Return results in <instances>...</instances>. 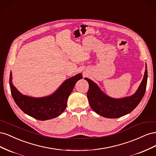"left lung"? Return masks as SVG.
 Instances as JSON below:
<instances>
[{
    "label": "left lung",
    "instance_id": "8db88e82",
    "mask_svg": "<svg viewBox=\"0 0 156 156\" xmlns=\"http://www.w3.org/2000/svg\"><path fill=\"white\" fill-rule=\"evenodd\" d=\"M148 72L146 69L144 77L136 92L131 96L121 99L112 98L103 93L97 84L90 79L84 78L89 84L87 98L90 106L97 114L108 119H116L131 112L142 100L146 88Z\"/></svg>",
    "mask_w": 156,
    "mask_h": 156
}]
</instances>
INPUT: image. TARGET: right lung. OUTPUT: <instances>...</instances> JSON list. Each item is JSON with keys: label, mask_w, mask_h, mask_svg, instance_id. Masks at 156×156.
Wrapping results in <instances>:
<instances>
[{"label": "right lung", "mask_w": 156, "mask_h": 156, "mask_svg": "<svg viewBox=\"0 0 156 156\" xmlns=\"http://www.w3.org/2000/svg\"><path fill=\"white\" fill-rule=\"evenodd\" d=\"M79 73L68 79L51 95L43 98H32L23 95L13 85L12 72L10 75V87L14 101L25 114L39 120L54 119L60 115L67 107V100L75 83L82 79Z\"/></svg>", "instance_id": "1"}]
</instances>
